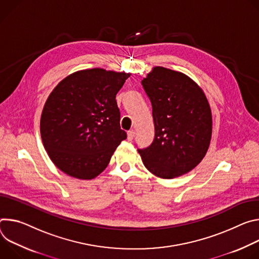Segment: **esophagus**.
Segmentation results:
<instances>
[{"label": "esophagus", "mask_w": 259, "mask_h": 259, "mask_svg": "<svg viewBox=\"0 0 259 259\" xmlns=\"http://www.w3.org/2000/svg\"><path fill=\"white\" fill-rule=\"evenodd\" d=\"M135 135H136V133H135V131H134V130H132V131H128V132H127V140L132 141V140L134 139Z\"/></svg>", "instance_id": "obj_1"}]
</instances>
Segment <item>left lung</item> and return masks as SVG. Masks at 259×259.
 <instances>
[{
	"label": "left lung",
	"instance_id": "1",
	"mask_svg": "<svg viewBox=\"0 0 259 259\" xmlns=\"http://www.w3.org/2000/svg\"><path fill=\"white\" fill-rule=\"evenodd\" d=\"M152 104L155 137L139 149L145 167L161 179L180 177L205 157L212 139L213 119L203 90L187 75L153 67L142 80Z\"/></svg>",
	"mask_w": 259,
	"mask_h": 259
}]
</instances>
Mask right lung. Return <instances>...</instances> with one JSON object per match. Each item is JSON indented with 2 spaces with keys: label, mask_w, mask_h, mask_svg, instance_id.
I'll list each match as a JSON object with an SVG mask.
<instances>
[{
  "label": "right lung",
  "mask_w": 259,
  "mask_h": 259,
  "mask_svg": "<svg viewBox=\"0 0 259 259\" xmlns=\"http://www.w3.org/2000/svg\"><path fill=\"white\" fill-rule=\"evenodd\" d=\"M130 76L101 68L80 70L50 93L41 115V138L51 161L65 174L96 178L126 139L115 98Z\"/></svg>",
  "instance_id": "obj_1"
}]
</instances>
